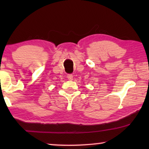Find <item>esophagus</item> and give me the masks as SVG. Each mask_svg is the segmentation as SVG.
Wrapping results in <instances>:
<instances>
[{
	"label": "esophagus",
	"instance_id": "34e87169",
	"mask_svg": "<svg viewBox=\"0 0 149 149\" xmlns=\"http://www.w3.org/2000/svg\"><path fill=\"white\" fill-rule=\"evenodd\" d=\"M67 77H68V79H69V80H72L73 75L72 74H68V75H67Z\"/></svg>",
	"mask_w": 149,
	"mask_h": 149
}]
</instances>
